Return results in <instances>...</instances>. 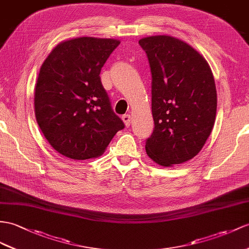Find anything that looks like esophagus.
Returning <instances> with one entry per match:
<instances>
[{
    "label": "esophagus",
    "mask_w": 249,
    "mask_h": 249,
    "mask_svg": "<svg viewBox=\"0 0 249 249\" xmlns=\"http://www.w3.org/2000/svg\"><path fill=\"white\" fill-rule=\"evenodd\" d=\"M123 120H124V124H125L126 126H129L130 124H131V116H130V114H124V115H123Z\"/></svg>",
    "instance_id": "34e87169"
}]
</instances>
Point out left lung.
<instances>
[{
	"label": "left lung",
	"instance_id": "8db88e82",
	"mask_svg": "<svg viewBox=\"0 0 249 249\" xmlns=\"http://www.w3.org/2000/svg\"><path fill=\"white\" fill-rule=\"evenodd\" d=\"M152 74L154 130L145 151L162 167L185 162L202 150L214 125L216 89L208 62L171 36L138 41Z\"/></svg>",
	"mask_w": 249,
	"mask_h": 249
}]
</instances>
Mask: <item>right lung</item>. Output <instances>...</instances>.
I'll list each match as a JSON object with an SVG mask.
<instances>
[{"label":"right lung","instance_id":"right-lung-1","mask_svg":"<svg viewBox=\"0 0 249 249\" xmlns=\"http://www.w3.org/2000/svg\"><path fill=\"white\" fill-rule=\"evenodd\" d=\"M119 44L116 39L68 40L54 47L41 66L35 89L36 119L52 147L69 159L102 155L124 128L99 76Z\"/></svg>","mask_w":249,"mask_h":249}]
</instances>
